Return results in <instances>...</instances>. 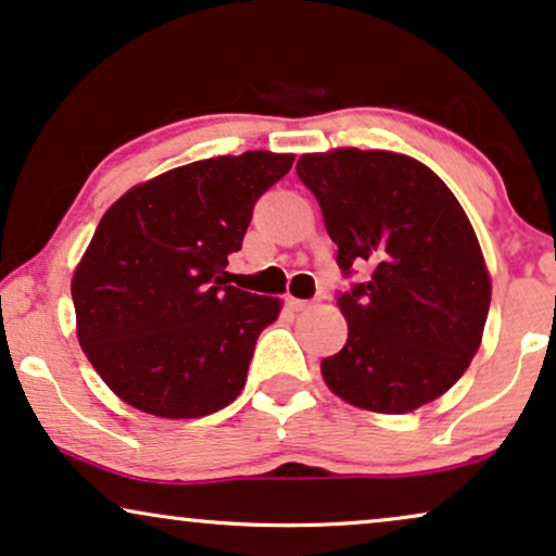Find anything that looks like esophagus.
Instances as JSON below:
<instances>
[{"label":"esophagus","instance_id":"obj_1","mask_svg":"<svg viewBox=\"0 0 556 556\" xmlns=\"http://www.w3.org/2000/svg\"><path fill=\"white\" fill-rule=\"evenodd\" d=\"M287 305L292 307V311H311V307H315V302L311 300H294V298H287Z\"/></svg>","mask_w":556,"mask_h":556}]
</instances>
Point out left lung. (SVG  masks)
I'll list each match as a JSON object with an SVG mask.
<instances>
[{"label":"left lung","instance_id":"left-lung-1","mask_svg":"<svg viewBox=\"0 0 556 556\" xmlns=\"http://www.w3.org/2000/svg\"><path fill=\"white\" fill-rule=\"evenodd\" d=\"M298 177L318 200L343 277L349 339L323 359L346 403L407 413L465 375L490 311V274L465 210L431 168L390 151L307 153Z\"/></svg>","mask_w":556,"mask_h":556}]
</instances>
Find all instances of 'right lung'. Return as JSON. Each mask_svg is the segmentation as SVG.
<instances>
[{"instance_id":"1","label":"right lung","mask_w":556,"mask_h":556,"mask_svg":"<svg viewBox=\"0 0 556 556\" xmlns=\"http://www.w3.org/2000/svg\"><path fill=\"white\" fill-rule=\"evenodd\" d=\"M292 161L269 151L194 161L104 213L72 298L84 354L117 397L159 418H200L241 395L279 300L230 287L226 266Z\"/></svg>"}]
</instances>
